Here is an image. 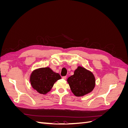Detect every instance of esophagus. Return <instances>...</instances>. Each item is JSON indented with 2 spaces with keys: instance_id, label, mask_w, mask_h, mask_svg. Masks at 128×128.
I'll use <instances>...</instances> for the list:
<instances>
[{
  "instance_id": "1",
  "label": "esophagus",
  "mask_w": 128,
  "mask_h": 128,
  "mask_svg": "<svg viewBox=\"0 0 128 128\" xmlns=\"http://www.w3.org/2000/svg\"><path fill=\"white\" fill-rule=\"evenodd\" d=\"M62 78L64 79V80H66L67 79V76H63L62 77Z\"/></svg>"
}]
</instances>
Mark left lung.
<instances>
[{
	"label": "left lung",
	"instance_id": "8db88e82",
	"mask_svg": "<svg viewBox=\"0 0 128 128\" xmlns=\"http://www.w3.org/2000/svg\"><path fill=\"white\" fill-rule=\"evenodd\" d=\"M67 82L72 92L77 96L88 94L95 86L94 75L82 67L77 68L74 72V74L68 78Z\"/></svg>",
	"mask_w": 128,
	"mask_h": 128
}]
</instances>
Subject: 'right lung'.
I'll use <instances>...</instances> for the list:
<instances>
[{
	"mask_svg": "<svg viewBox=\"0 0 128 128\" xmlns=\"http://www.w3.org/2000/svg\"><path fill=\"white\" fill-rule=\"evenodd\" d=\"M61 78L60 75L53 72L50 68H42L34 71L30 76L32 88L41 94L49 92L56 80Z\"/></svg>",
	"mask_w": 128,
	"mask_h": 128,
	"instance_id": "1",
	"label": "right lung"
}]
</instances>
